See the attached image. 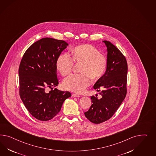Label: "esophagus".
Returning <instances> with one entry per match:
<instances>
[{
	"label": "esophagus",
	"mask_w": 156,
	"mask_h": 156,
	"mask_svg": "<svg viewBox=\"0 0 156 156\" xmlns=\"http://www.w3.org/2000/svg\"><path fill=\"white\" fill-rule=\"evenodd\" d=\"M72 96L74 97H80V95L77 94H73Z\"/></svg>",
	"instance_id": "obj_1"
}]
</instances>
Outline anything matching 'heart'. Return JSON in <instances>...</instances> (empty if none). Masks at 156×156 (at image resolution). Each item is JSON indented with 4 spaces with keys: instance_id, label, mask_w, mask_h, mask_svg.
Segmentation results:
<instances>
[{
    "instance_id": "1",
    "label": "heart",
    "mask_w": 156,
    "mask_h": 156,
    "mask_svg": "<svg viewBox=\"0 0 156 156\" xmlns=\"http://www.w3.org/2000/svg\"><path fill=\"white\" fill-rule=\"evenodd\" d=\"M71 57L67 53H63L57 59L56 66L63 76L72 71L74 62L80 63V74H73L67 76L63 82L66 90L76 93H82L91 84V78L98 80L104 75L108 66L106 57L97 48L90 44H83L74 47Z\"/></svg>"
}]
</instances>
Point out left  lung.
<instances>
[{
  "label": "left lung",
  "instance_id": "1",
  "mask_svg": "<svg viewBox=\"0 0 156 156\" xmlns=\"http://www.w3.org/2000/svg\"><path fill=\"white\" fill-rule=\"evenodd\" d=\"M108 51L105 73L94 85L101 98L91 96L92 105L85 115L94 123L104 122L111 118L122 104L127 93L128 64L118 48L107 41H103Z\"/></svg>",
  "mask_w": 156,
  "mask_h": 156
}]
</instances>
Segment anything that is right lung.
Instances as JSON below:
<instances>
[{
    "mask_svg": "<svg viewBox=\"0 0 156 156\" xmlns=\"http://www.w3.org/2000/svg\"><path fill=\"white\" fill-rule=\"evenodd\" d=\"M68 43L44 38L34 43L24 52L19 67V95L34 117L46 121L51 119L64 101L71 97L69 91L47 88L58 86L56 62Z\"/></svg>",
    "mask_w": 156,
    "mask_h": 156,
    "instance_id": "add662e5",
    "label": "right lung"
}]
</instances>
